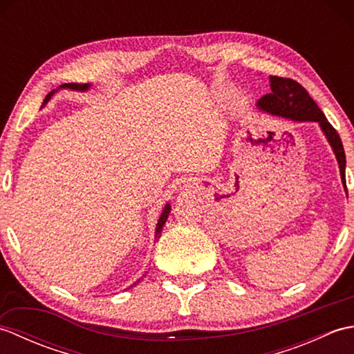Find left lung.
<instances>
[{"label":"left lung","mask_w":354,"mask_h":354,"mask_svg":"<svg viewBox=\"0 0 354 354\" xmlns=\"http://www.w3.org/2000/svg\"><path fill=\"white\" fill-rule=\"evenodd\" d=\"M269 85L270 93L261 97L257 106L272 115L297 120V122H318L336 155L342 184L344 187H347L345 185V153L339 133L328 123V120L322 114V111L318 108V104L315 103L309 93L297 80L289 77L269 76Z\"/></svg>","instance_id":"left-lung-1"}]
</instances>
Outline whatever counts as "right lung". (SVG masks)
I'll return each instance as SVG.
<instances>
[{
  "label": "right lung",
  "instance_id": "1",
  "mask_svg": "<svg viewBox=\"0 0 354 354\" xmlns=\"http://www.w3.org/2000/svg\"><path fill=\"white\" fill-rule=\"evenodd\" d=\"M61 88L76 89V91H86V89L89 88V85H88V84H64ZM53 94H55V89H53L51 93H48V94H47V97H45V100H44V103H42V106H44V104L47 103L50 99H51V95H53ZM169 214H170V205H165L164 212L161 213L160 221H158V225H156V239H160V237H161V231H162V227H164L165 221H167ZM137 283H138V281H137ZM137 283H133V284H137Z\"/></svg>",
  "mask_w": 354,
  "mask_h": 354
}]
</instances>
